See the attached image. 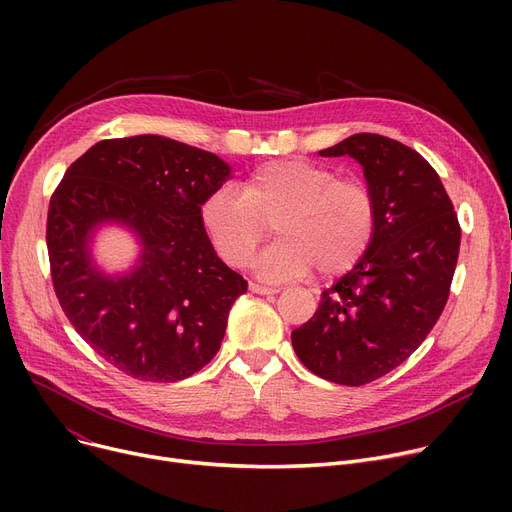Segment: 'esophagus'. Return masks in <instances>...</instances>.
<instances>
[{"label": "esophagus", "instance_id": "obj_1", "mask_svg": "<svg viewBox=\"0 0 512 512\" xmlns=\"http://www.w3.org/2000/svg\"><path fill=\"white\" fill-rule=\"evenodd\" d=\"M249 288L257 294H278L280 292V288H276V286H265V284H257V282H251Z\"/></svg>", "mask_w": 512, "mask_h": 512}]
</instances>
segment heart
<instances>
[{"label":"heart","mask_w":512,"mask_h":512,"mask_svg":"<svg viewBox=\"0 0 512 512\" xmlns=\"http://www.w3.org/2000/svg\"><path fill=\"white\" fill-rule=\"evenodd\" d=\"M274 220L280 238L253 267L263 280L307 276L317 265L338 276L367 251L375 230V201L361 182L338 180L326 166L305 159H274L255 168L240 191L222 186L201 205V226L218 255L247 265Z\"/></svg>","instance_id":"1"}]
</instances>
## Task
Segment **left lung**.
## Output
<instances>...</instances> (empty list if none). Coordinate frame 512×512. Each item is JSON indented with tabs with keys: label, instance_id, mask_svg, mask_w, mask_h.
I'll list each match as a JSON object with an SVG mask.
<instances>
[{
	"label": "left lung",
	"instance_id": "1",
	"mask_svg": "<svg viewBox=\"0 0 512 512\" xmlns=\"http://www.w3.org/2000/svg\"><path fill=\"white\" fill-rule=\"evenodd\" d=\"M321 157H353L375 201L363 257L321 292L292 332L301 363L342 386H363L407 361L448 301L461 228L436 170L411 147L359 132Z\"/></svg>",
	"mask_w": 512,
	"mask_h": 512
}]
</instances>
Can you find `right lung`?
Listing matches in <instances>:
<instances>
[{
	"mask_svg": "<svg viewBox=\"0 0 512 512\" xmlns=\"http://www.w3.org/2000/svg\"><path fill=\"white\" fill-rule=\"evenodd\" d=\"M230 176L215 153L139 134L93 145L49 201L56 297L93 351L130 378L178 382L220 351L247 282L215 253L201 205ZM103 225L138 238L140 257L128 273L107 275L92 259Z\"/></svg>",
	"mask_w": 512,
	"mask_h": 512,
	"instance_id": "add662e5",
	"label": "right lung"
}]
</instances>
